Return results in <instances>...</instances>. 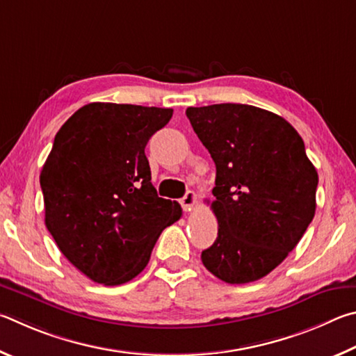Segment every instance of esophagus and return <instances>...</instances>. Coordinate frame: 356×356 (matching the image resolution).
I'll use <instances>...</instances> for the list:
<instances>
[{
	"label": "esophagus",
	"instance_id": "esophagus-1",
	"mask_svg": "<svg viewBox=\"0 0 356 356\" xmlns=\"http://www.w3.org/2000/svg\"><path fill=\"white\" fill-rule=\"evenodd\" d=\"M197 194L194 191H189V192H186V195L181 198V200H179V203H181V207H183V209L184 211H191V209H194V207L197 204Z\"/></svg>",
	"mask_w": 356,
	"mask_h": 356
}]
</instances>
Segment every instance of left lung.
<instances>
[{"mask_svg": "<svg viewBox=\"0 0 356 356\" xmlns=\"http://www.w3.org/2000/svg\"><path fill=\"white\" fill-rule=\"evenodd\" d=\"M216 164L219 222L203 266L229 284L266 277L307 232L316 213L319 177L300 134L273 112L222 103L186 109Z\"/></svg>", "mask_w": 356, "mask_h": 356, "instance_id": "left-lung-1", "label": "left lung"}]
</instances>
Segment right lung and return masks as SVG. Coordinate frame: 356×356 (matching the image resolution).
<instances>
[{"label":"right lung","instance_id":"1","mask_svg":"<svg viewBox=\"0 0 356 356\" xmlns=\"http://www.w3.org/2000/svg\"><path fill=\"white\" fill-rule=\"evenodd\" d=\"M173 109L90 103L62 124L40 172L45 225L62 254L106 286L145 269L165 227L183 214L156 194L145 147Z\"/></svg>","mask_w":356,"mask_h":356}]
</instances>
